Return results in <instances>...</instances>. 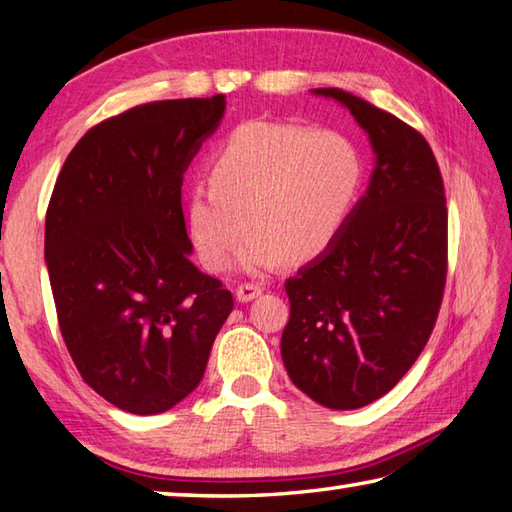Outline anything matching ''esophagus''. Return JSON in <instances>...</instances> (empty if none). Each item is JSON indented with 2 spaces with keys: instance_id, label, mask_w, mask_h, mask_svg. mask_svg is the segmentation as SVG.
<instances>
[{
  "instance_id": "34e87169",
  "label": "esophagus",
  "mask_w": 512,
  "mask_h": 512,
  "mask_svg": "<svg viewBox=\"0 0 512 512\" xmlns=\"http://www.w3.org/2000/svg\"><path fill=\"white\" fill-rule=\"evenodd\" d=\"M260 294H263V287L254 285V283H243V285L236 287V301L238 303L254 301V298H258Z\"/></svg>"
}]
</instances>
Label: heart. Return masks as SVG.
<instances>
[{"mask_svg": "<svg viewBox=\"0 0 512 512\" xmlns=\"http://www.w3.org/2000/svg\"><path fill=\"white\" fill-rule=\"evenodd\" d=\"M361 160L330 129L254 120L236 127L209 158V180L185 196V227L207 272H223L243 236L247 274L285 260L310 263L332 247L354 205Z\"/></svg>", "mask_w": 512, "mask_h": 512, "instance_id": "b5f03b06", "label": "heart"}]
</instances>
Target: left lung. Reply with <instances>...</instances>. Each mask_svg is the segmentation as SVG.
<instances>
[{
    "mask_svg": "<svg viewBox=\"0 0 512 512\" xmlns=\"http://www.w3.org/2000/svg\"><path fill=\"white\" fill-rule=\"evenodd\" d=\"M312 93L352 113L374 169L332 247L287 278L281 354L307 397L356 410L390 392L430 339L446 285L448 209L421 133L343 89Z\"/></svg>",
    "mask_w": 512,
    "mask_h": 512,
    "instance_id": "obj_1",
    "label": "left lung"
}]
</instances>
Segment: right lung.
<instances>
[{
	"label": "right lung",
	"mask_w": 512,
	"mask_h": 512,
	"mask_svg": "<svg viewBox=\"0 0 512 512\" xmlns=\"http://www.w3.org/2000/svg\"><path fill=\"white\" fill-rule=\"evenodd\" d=\"M225 95L136 106L93 127L57 176L44 258L57 321L82 379L131 414L198 388L234 310L191 263L182 176L225 115Z\"/></svg>",
	"instance_id": "obj_1"
}]
</instances>
